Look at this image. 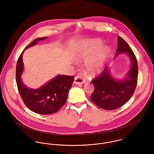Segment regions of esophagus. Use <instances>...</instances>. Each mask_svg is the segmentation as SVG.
<instances>
[{
	"label": "esophagus",
	"mask_w": 154,
	"mask_h": 154,
	"mask_svg": "<svg viewBox=\"0 0 154 154\" xmlns=\"http://www.w3.org/2000/svg\"><path fill=\"white\" fill-rule=\"evenodd\" d=\"M85 82V79L80 76H76L75 78L74 83L76 84H83Z\"/></svg>",
	"instance_id": "34e87169"
}]
</instances>
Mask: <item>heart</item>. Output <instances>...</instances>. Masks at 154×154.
Instances as JSON below:
<instances>
[{
    "label": "heart",
    "instance_id": "b5f03b06",
    "mask_svg": "<svg viewBox=\"0 0 154 154\" xmlns=\"http://www.w3.org/2000/svg\"><path fill=\"white\" fill-rule=\"evenodd\" d=\"M100 47V45L97 42H92L90 43L89 47L81 50L77 54V57L78 59H82L87 57L89 54L97 50ZM107 55L108 50L104 48L94 56L88 59L86 62V66L88 72L91 73H94L97 72H98L103 65V63L107 58Z\"/></svg>",
    "mask_w": 154,
    "mask_h": 154
}]
</instances>
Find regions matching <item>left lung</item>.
<instances>
[{"instance_id": "8db88e82", "label": "left lung", "mask_w": 154, "mask_h": 154, "mask_svg": "<svg viewBox=\"0 0 154 154\" xmlns=\"http://www.w3.org/2000/svg\"><path fill=\"white\" fill-rule=\"evenodd\" d=\"M122 53H127L132 62L126 79L116 80L110 75L108 67H106L97 78L92 79L94 91L91 95V100L101 109L114 110L123 106L131 99L136 87L138 76L136 57L129 44L118 36L116 54Z\"/></svg>"}]
</instances>
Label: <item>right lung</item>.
<instances>
[{"instance_id":"1","label":"right lung","mask_w":154,"mask_h":154,"mask_svg":"<svg viewBox=\"0 0 154 154\" xmlns=\"http://www.w3.org/2000/svg\"><path fill=\"white\" fill-rule=\"evenodd\" d=\"M45 38L42 37L35 39L25 49ZM23 51L18 59L16 67V82L23 102L29 110L37 114H50L57 112L66 103L74 76L58 75L42 88L37 89L26 88L21 79L23 69L22 59Z\"/></svg>"}]
</instances>
